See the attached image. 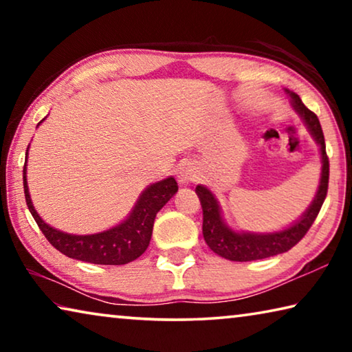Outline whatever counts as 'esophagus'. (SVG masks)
<instances>
[{
	"mask_svg": "<svg viewBox=\"0 0 352 352\" xmlns=\"http://www.w3.org/2000/svg\"><path fill=\"white\" fill-rule=\"evenodd\" d=\"M195 178H197V172H195L194 166H190L189 163L180 166V169H178V182L182 184H189L195 182Z\"/></svg>",
	"mask_w": 352,
	"mask_h": 352,
	"instance_id": "esophagus-1",
	"label": "esophagus"
}]
</instances>
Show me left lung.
<instances>
[{
	"label": "left lung",
	"mask_w": 352,
	"mask_h": 352,
	"mask_svg": "<svg viewBox=\"0 0 352 352\" xmlns=\"http://www.w3.org/2000/svg\"><path fill=\"white\" fill-rule=\"evenodd\" d=\"M285 91L289 93L294 109L302 118V121L306 122L309 132H311L315 142L320 147L321 178L318 190L315 194L311 206L307 208L305 214L295 223H292L287 228L275 231V233H250V231H234L233 228H230L222 217V211H220L217 199L214 197V194L206 186L199 184L195 188V192L199 195L201 210H204L205 242L214 253H217L225 259L247 262L270 258V256L289 252L292 247H295L306 236L309 228H311L315 219H317L321 205H323L326 199L327 183H329V158L326 155L323 130H321L317 115L302 104L300 96L294 91Z\"/></svg>",
	"instance_id": "obj_1"
}]
</instances>
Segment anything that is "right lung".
Wrapping results in <instances>:
<instances>
[{
  "label": "right lung",
  "mask_w": 352,
  "mask_h": 352,
  "mask_svg": "<svg viewBox=\"0 0 352 352\" xmlns=\"http://www.w3.org/2000/svg\"><path fill=\"white\" fill-rule=\"evenodd\" d=\"M26 162L25 169H23L25 197L29 211H31L41 233L45 234L52 247L65 256L83 262H91V264L122 265L140 258L151 242L157 212L174 197V194L178 190V184L174 177L164 178V180L153 183L142 190L132 212L124 222L102 231V233L85 236L69 234L52 228L35 211L26 180Z\"/></svg>",
  "instance_id": "right-lung-1"
}]
</instances>
